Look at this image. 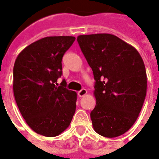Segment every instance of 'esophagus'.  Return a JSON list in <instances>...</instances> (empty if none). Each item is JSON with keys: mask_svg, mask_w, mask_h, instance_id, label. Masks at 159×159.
Returning <instances> with one entry per match:
<instances>
[{"mask_svg": "<svg viewBox=\"0 0 159 159\" xmlns=\"http://www.w3.org/2000/svg\"><path fill=\"white\" fill-rule=\"evenodd\" d=\"M87 94V91L86 89H82L81 91L77 92V95H78V97H83L84 96Z\"/></svg>", "mask_w": 159, "mask_h": 159, "instance_id": "34e87169", "label": "esophagus"}]
</instances>
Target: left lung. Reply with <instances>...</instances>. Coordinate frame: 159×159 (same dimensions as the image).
I'll return each instance as SVG.
<instances>
[{"label": "left lung", "mask_w": 159, "mask_h": 159, "mask_svg": "<svg viewBox=\"0 0 159 159\" xmlns=\"http://www.w3.org/2000/svg\"><path fill=\"white\" fill-rule=\"evenodd\" d=\"M77 40L96 81L93 129L106 138L122 135L134 124L145 99L143 59L133 46L111 34L79 35Z\"/></svg>", "instance_id": "8db88e82"}]
</instances>
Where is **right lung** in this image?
<instances>
[{"label": "right lung", "instance_id": "right-lung-1", "mask_svg": "<svg viewBox=\"0 0 159 159\" xmlns=\"http://www.w3.org/2000/svg\"><path fill=\"white\" fill-rule=\"evenodd\" d=\"M72 36H50L34 42L19 53L13 69V92L23 118L35 133L59 135L76 111L77 93L66 88L61 77L62 59L75 40Z\"/></svg>", "mask_w": 159, "mask_h": 159}]
</instances>
